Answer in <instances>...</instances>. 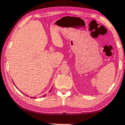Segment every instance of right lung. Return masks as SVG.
Instances as JSON below:
<instances>
[{
	"mask_svg": "<svg viewBox=\"0 0 125 125\" xmlns=\"http://www.w3.org/2000/svg\"><path fill=\"white\" fill-rule=\"evenodd\" d=\"M14 83V82H13ZM15 87H16V86H15ZM18 89V88H17ZM53 89V87H52V89ZM50 91H52V90H50ZM23 94H24V93H23ZM46 94H44V95H43V97H44V96H46ZM31 98H32V97H31ZM33 98H35V97H33Z\"/></svg>",
	"mask_w": 125,
	"mask_h": 125,
	"instance_id": "obj_1",
	"label": "right lung"
}]
</instances>
